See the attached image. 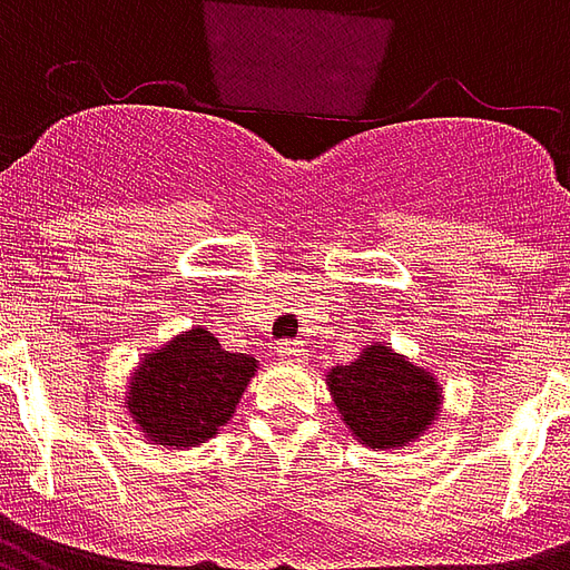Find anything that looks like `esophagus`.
Here are the masks:
<instances>
[{
	"label": "esophagus",
	"mask_w": 570,
	"mask_h": 570,
	"mask_svg": "<svg viewBox=\"0 0 570 570\" xmlns=\"http://www.w3.org/2000/svg\"><path fill=\"white\" fill-rule=\"evenodd\" d=\"M277 354H281V357H284V360H289V363H298V360L305 357V351H302V345H298V342H293V338H289V342H281V347H277Z\"/></svg>",
	"instance_id": "34e87169"
}]
</instances>
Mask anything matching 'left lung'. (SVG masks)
Returning <instances> with one entry per match:
<instances>
[{
  "label": "left lung",
  "mask_w": 570,
  "mask_h": 570,
  "mask_svg": "<svg viewBox=\"0 0 570 570\" xmlns=\"http://www.w3.org/2000/svg\"><path fill=\"white\" fill-rule=\"evenodd\" d=\"M326 382L347 428L372 449L419 440L440 406L436 379L382 345L366 347L351 366H335Z\"/></svg>",
  "instance_id": "1"
}]
</instances>
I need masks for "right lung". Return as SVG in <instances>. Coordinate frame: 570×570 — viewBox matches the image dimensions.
Listing matches in <instances>:
<instances>
[{
    "label": "right lung",
    "mask_w": 570,
    "mask_h": 570,
    "mask_svg": "<svg viewBox=\"0 0 570 570\" xmlns=\"http://www.w3.org/2000/svg\"><path fill=\"white\" fill-rule=\"evenodd\" d=\"M253 372L256 360L225 351L198 326L142 360L130 382V419L151 445H198L235 415Z\"/></svg>",
    "instance_id": "1"
}]
</instances>
